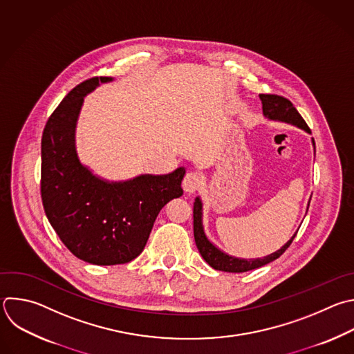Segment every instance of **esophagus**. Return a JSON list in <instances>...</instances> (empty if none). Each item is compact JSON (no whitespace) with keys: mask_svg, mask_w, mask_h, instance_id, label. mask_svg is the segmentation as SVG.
<instances>
[{"mask_svg":"<svg viewBox=\"0 0 354 354\" xmlns=\"http://www.w3.org/2000/svg\"><path fill=\"white\" fill-rule=\"evenodd\" d=\"M203 185V175L200 172H187L183 179V190L187 193H194Z\"/></svg>","mask_w":354,"mask_h":354,"instance_id":"1","label":"esophagus"}]
</instances>
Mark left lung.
<instances>
[{
    "label": "left lung",
    "instance_id": "1",
    "mask_svg": "<svg viewBox=\"0 0 354 354\" xmlns=\"http://www.w3.org/2000/svg\"><path fill=\"white\" fill-rule=\"evenodd\" d=\"M260 100L263 102V112L268 118V120L292 124V125L306 131L307 133H311L306 121L303 120L301 115L297 112V109L293 106V104L288 98H285L282 95H277V94H260ZM313 146H315L314 139H313ZM307 209H308V207H307ZM193 230H194L196 246H197L201 257L205 260V263H208V266L212 267L214 270L225 271V272H246L250 270L260 268V267L277 260L286 252V249L292 245L295 236L297 234V232H296L290 238V241L288 243H285V246H282L275 253H272L267 257H263V259L245 260V259H236V257L227 256L226 253H223L218 248H215L205 236L204 229H203V204L198 197H196V201L193 205Z\"/></svg>",
    "mask_w": 354,
    "mask_h": 354
}]
</instances>
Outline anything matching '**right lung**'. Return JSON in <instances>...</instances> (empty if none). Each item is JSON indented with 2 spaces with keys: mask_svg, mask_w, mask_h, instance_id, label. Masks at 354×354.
Returning <instances> with one entry per match:
<instances>
[{
  "mask_svg": "<svg viewBox=\"0 0 354 354\" xmlns=\"http://www.w3.org/2000/svg\"><path fill=\"white\" fill-rule=\"evenodd\" d=\"M111 80L91 77L72 88L48 118L41 138L40 185L46 215L68 250L95 266L135 260L161 208L183 194L185 168L168 175L106 182L79 161L75 129L83 98Z\"/></svg>",
  "mask_w": 354,
  "mask_h": 354,
  "instance_id": "1",
  "label": "right lung"
}]
</instances>
